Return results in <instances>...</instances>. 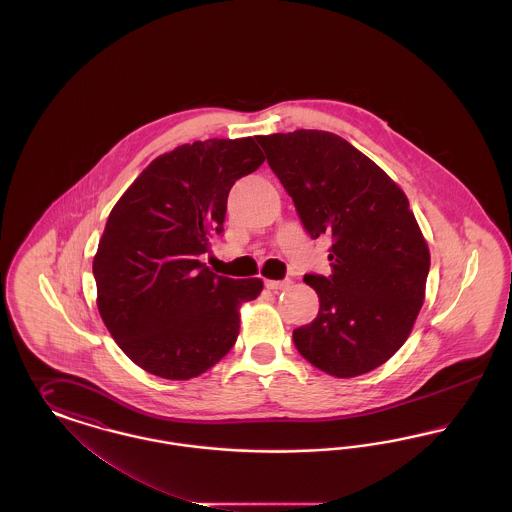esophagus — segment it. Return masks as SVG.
I'll return each mask as SVG.
<instances>
[{
	"instance_id": "obj_1",
	"label": "esophagus",
	"mask_w": 512,
	"mask_h": 512,
	"mask_svg": "<svg viewBox=\"0 0 512 512\" xmlns=\"http://www.w3.org/2000/svg\"><path fill=\"white\" fill-rule=\"evenodd\" d=\"M265 286L272 292H278V290H284L290 286L288 280H265Z\"/></svg>"
}]
</instances>
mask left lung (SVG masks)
I'll return each mask as SVG.
<instances>
[{
    "mask_svg": "<svg viewBox=\"0 0 512 512\" xmlns=\"http://www.w3.org/2000/svg\"><path fill=\"white\" fill-rule=\"evenodd\" d=\"M311 238L334 240L332 274L303 280L318 295L297 351L322 372L355 378L390 361L418 317L430 249L405 192L338 134L295 130L257 136Z\"/></svg>",
    "mask_w": 512,
    "mask_h": 512,
    "instance_id": "obj_1",
    "label": "left lung"
}]
</instances>
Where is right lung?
Returning <instances> with one entry per match:
<instances>
[{
	"label": "right lung",
	"mask_w": 512,
	"mask_h": 512,
	"mask_svg": "<svg viewBox=\"0 0 512 512\" xmlns=\"http://www.w3.org/2000/svg\"><path fill=\"white\" fill-rule=\"evenodd\" d=\"M265 161L255 140L184 144L153 159L115 203L94 257L99 315L140 368L190 380L232 349L261 278L217 276L201 255L222 232L238 178Z\"/></svg>",
	"instance_id": "right-lung-1"
}]
</instances>
